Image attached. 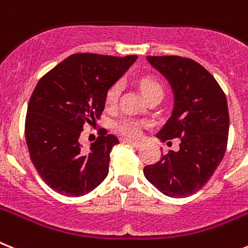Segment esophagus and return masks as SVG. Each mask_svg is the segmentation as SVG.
Here are the masks:
<instances>
[{
	"label": "esophagus",
	"instance_id": "1",
	"mask_svg": "<svg viewBox=\"0 0 248 248\" xmlns=\"http://www.w3.org/2000/svg\"><path fill=\"white\" fill-rule=\"evenodd\" d=\"M124 143H128V144L133 145V147H135V148L141 147V141H138V140H132V139H124Z\"/></svg>",
	"mask_w": 248,
	"mask_h": 248
}]
</instances>
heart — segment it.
<instances>
[{"instance_id": "heart-1", "label": "heart", "mask_w": 248, "mask_h": 248, "mask_svg": "<svg viewBox=\"0 0 248 248\" xmlns=\"http://www.w3.org/2000/svg\"><path fill=\"white\" fill-rule=\"evenodd\" d=\"M140 89L143 94L147 96V99L152 98L154 95H163L164 90H163L162 84L159 80H156L153 76H145L140 80ZM120 93V85L116 82L113 86H110L108 90L107 96H105V103L108 107H113L115 105L118 98H119ZM145 125L144 122H141L135 118H124V119L119 120L115 123V130L120 134L125 135V137H130V138H135L139 137L141 133V129Z\"/></svg>"}]
</instances>
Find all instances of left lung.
I'll use <instances>...</instances> for the list:
<instances>
[{
	"label": "left lung",
	"mask_w": 248,
	"mask_h": 248,
	"mask_svg": "<svg viewBox=\"0 0 248 248\" xmlns=\"http://www.w3.org/2000/svg\"><path fill=\"white\" fill-rule=\"evenodd\" d=\"M166 76L174 92V108L158 137L179 138V149L169 150L145 166V178L163 194L183 198L196 193L216 172L226 153L230 115L226 95L197 61L182 56H147Z\"/></svg>",
	"instance_id": "obj_1"
}]
</instances>
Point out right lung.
Returning <instances> with one entry per match:
<instances>
[{"mask_svg":"<svg viewBox=\"0 0 248 248\" xmlns=\"http://www.w3.org/2000/svg\"><path fill=\"white\" fill-rule=\"evenodd\" d=\"M137 59V55L74 54L46 73L33 89L25 138L33 167L55 192L84 196L107 178L110 152L118 138L100 129L84 152L80 134L84 126L100 119L108 90Z\"/></svg>","mask_w":248,"mask_h":248,"instance_id":"add662e5","label":"right lung"}]
</instances>
